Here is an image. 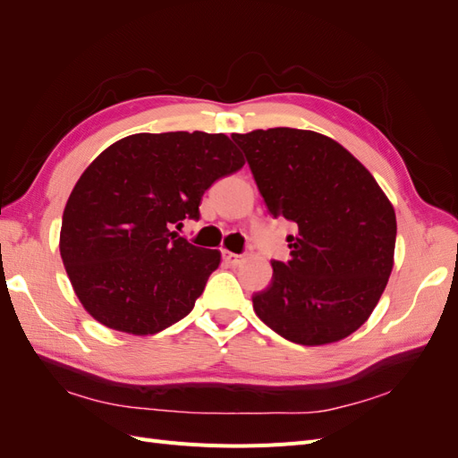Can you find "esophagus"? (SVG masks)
I'll return each mask as SVG.
<instances>
[{"instance_id":"1","label":"esophagus","mask_w":458,"mask_h":458,"mask_svg":"<svg viewBox=\"0 0 458 458\" xmlns=\"http://www.w3.org/2000/svg\"><path fill=\"white\" fill-rule=\"evenodd\" d=\"M224 259H225L227 263H231V266H239V263H241L244 258H242V256H239V254H234V252L224 250Z\"/></svg>"}]
</instances>
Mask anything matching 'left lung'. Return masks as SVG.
<instances>
[{"label":"left lung","instance_id":"obj_1","mask_svg":"<svg viewBox=\"0 0 458 458\" xmlns=\"http://www.w3.org/2000/svg\"><path fill=\"white\" fill-rule=\"evenodd\" d=\"M273 217L298 225L290 259L273 261L256 315L301 345L335 344L361 327L394 269L395 210L377 179L330 137L294 128L233 133Z\"/></svg>","mask_w":458,"mask_h":458}]
</instances>
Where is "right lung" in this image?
I'll return each mask as SVG.
<instances>
[{
  "instance_id": "right-lung-1",
  "label": "right lung",
  "mask_w": 458,
  "mask_h": 458,
  "mask_svg": "<svg viewBox=\"0 0 458 458\" xmlns=\"http://www.w3.org/2000/svg\"><path fill=\"white\" fill-rule=\"evenodd\" d=\"M225 133H133L80 175L63 212L59 250L74 294L105 325L148 336L191 313L219 250L179 237L204 191L241 170Z\"/></svg>"
}]
</instances>
